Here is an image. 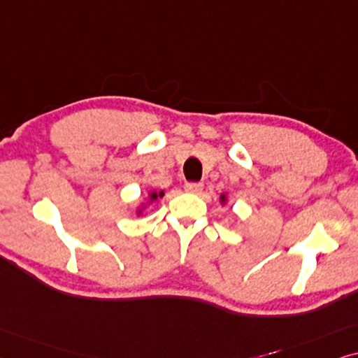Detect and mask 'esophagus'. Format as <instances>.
<instances>
[{
    "instance_id": "34e87169",
    "label": "esophagus",
    "mask_w": 358,
    "mask_h": 358,
    "mask_svg": "<svg viewBox=\"0 0 358 358\" xmlns=\"http://www.w3.org/2000/svg\"><path fill=\"white\" fill-rule=\"evenodd\" d=\"M185 192L199 194L203 192V183H185Z\"/></svg>"
}]
</instances>
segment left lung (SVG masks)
<instances>
[{
    "label": "left lung",
    "mask_w": 358,
    "mask_h": 358,
    "mask_svg": "<svg viewBox=\"0 0 358 358\" xmlns=\"http://www.w3.org/2000/svg\"><path fill=\"white\" fill-rule=\"evenodd\" d=\"M221 198H222V199H224V196H221Z\"/></svg>",
    "instance_id": "1"
}]
</instances>
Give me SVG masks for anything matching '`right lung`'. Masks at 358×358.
Here are the masks:
<instances>
[{"label":"right lung","instance_id":"add662e5","mask_svg":"<svg viewBox=\"0 0 358 358\" xmlns=\"http://www.w3.org/2000/svg\"><path fill=\"white\" fill-rule=\"evenodd\" d=\"M162 194H164V193H160V196H162ZM152 199H157V193H152Z\"/></svg>","mask_w":358,"mask_h":358}]
</instances>
